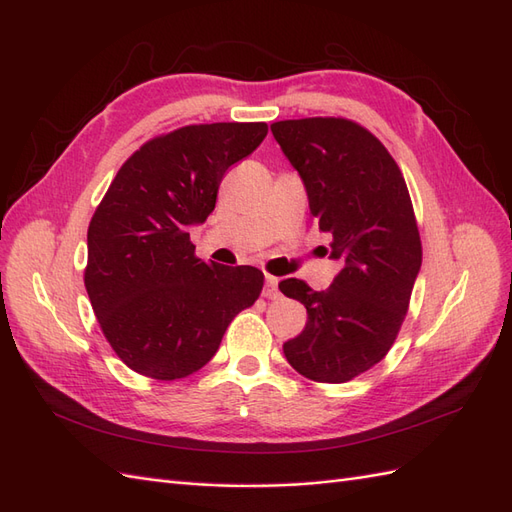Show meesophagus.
Here are the masks:
<instances>
[{"mask_svg":"<svg viewBox=\"0 0 512 512\" xmlns=\"http://www.w3.org/2000/svg\"><path fill=\"white\" fill-rule=\"evenodd\" d=\"M277 277L273 275H265V290H262V294H265L267 299H280V288H277Z\"/></svg>","mask_w":512,"mask_h":512,"instance_id":"34e87169","label":"esophagus"}]
</instances>
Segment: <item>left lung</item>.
I'll return each mask as SVG.
<instances>
[{
    "mask_svg": "<svg viewBox=\"0 0 512 512\" xmlns=\"http://www.w3.org/2000/svg\"><path fill=\"white\" fill-rule=\"evenodd\" d=\"M299 170L309 213L342 262L327 290L290 277L280 290L307 309L284 354L314 382H348L380 363L406 318L423 247L404 175L359 123L342 117L286 119L271 126Z\"/></svg>",
    "mask_w": 512,
    "mask_h": 512,
    "instance_id": "left-lung-1",
    "label": "left lung"
}]
</instances>
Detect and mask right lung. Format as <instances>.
<instances>
[{
	"label": "right lung",
	"instance_id": "1",
	"mask_svg": "<svg viewBox=\"0 0 512 512\" xmlns=\"http://www.w3.org/2000/svg\"><path fill=\"white\" fill-rule=\"evenodd\" d=\"M267 132L262 121L185 126L147 141L108 185L87 230L85 288L106 342L136 374H194L260 297L262 271L207 265L188 230Z\"/></svg>",
	"mask_w": 512,
	"mask_h": 512
}]
</instances>
